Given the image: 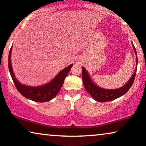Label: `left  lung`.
<instances>
[{"label": "left lung", "instance_id": "1", "mask_svg": "<svg viewBox=\"0 0 146 146\" xmlns=\"http://www.w3.org/2000/svg\"><path fill=\"white\" fill-rule=\"evenodd\" d=\"M133 49L135 50V53L136 54V70L135 72L132 75L129 80L126 83L124 86L119 87L115 90H108V89H104L102 87L98 86L94 83L91 78L89 73L85 69V68L82 67V78H83V85L85 86V90L96 101L100 102H108V101L113 100L115 99H117L118 98L122 96L126 92L129 90L132 85H133V81H134L135 75H136L137 68V55L136 49H135L134 45L132 43Z\"/></svg>", "mask_w": 146, "mask_h": 146}]
</instances>
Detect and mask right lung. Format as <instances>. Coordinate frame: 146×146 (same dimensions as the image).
Wrapping results in <instances>:
<instances>
[{
  "label": "right lung",
  "instance_id": "right-lung-1",
  "mask_svg": "<svg viewBox=\"0 0 146 146\" xmlns=\"http://www.w3.org/2000/svg\"><path fill=\"white\" fill-rule=\"evenodd\" d=\"M11 50L12 46L11 48L10 49L9 54V70L10 74H11L13 83L15 84V87L18 92L26 98L37 102H48V101L54 98L56 94L59 93L61 87L63 86L65 78L72 67L73 64L70 65L69 66L61 70L52 80H50L49 83H46L45 85L34 87L29 86V85H26L25 84L20 83L15 78L11 62Z\"/></svg>",
  "mask_w": 146,
  "mask_h": 146
}]
</instances>
